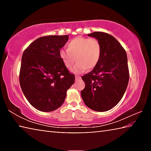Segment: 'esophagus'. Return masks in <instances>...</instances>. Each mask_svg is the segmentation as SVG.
I'll return each mask as SVG.
<instances>
[{"instance_id":"1","label":"esophagus","mask_w":151,"mask_h":151,"mask_svg":"<svg viewBox=\"0 0 151 151\" xmlns=\"http://www.w3.org/2000/svg\"><path fill=\"white\" fill-rule=\"evenodd\" d=\"M75 78H76V80H78V79L81 78V76H79L78 75H76L75 76Z\"/></svg>"}]
</instances>
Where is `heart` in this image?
<instances>
[{"mask_svg": "<svg viewBox=\"0 0 151 151\" xmlns=\"http://www.w3.org/2000/svg\"><path fill=\"white\" fill-rule=\"evenodd\" d=\"M59 55L66 68H72L73 73H80L86 68L92 69L98 64L101 56V45L95 38L76 37L68 43L67 48L61 49Z\"/></svg>", "mask_w": 151, "mask_h": 151, "instance_id": "1", "label": "heart"}]
</instances>
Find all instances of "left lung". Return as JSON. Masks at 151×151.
Returning a JSON list of instances; mask_svg holds the SVG:
<instances>
[{"label":"left lung","mask_w":151,"mask_h":151,"mask_svg":"<svg viewBox=\"0 0 151 151\" xmlns=\"http://www.w3.org/2000/svg\"><path fill=\"white\" fill-rule=\"evenodd\" d=\"M88 36L100 41L101 56L93 70L82 76L85 87L81 96L91 109L107 111L119 103L127 88V55L118 40L108 33L94 32Z\"/></svg>","instance_id":"8db88e82"}]
</instances>
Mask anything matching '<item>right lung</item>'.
<instances>
[{
  "label": "right lung",
  "mask_w": 151,
  "mask_h": 151,
  "mask_svg": "<svg viewBox=\"0 0 151 151\" xmlns=\"http://www.w3.org/2000/svg\"><path fill=\"white\" fill-rule=\"evenodd\" d=\"M68 40V35L40 37L22 55L20 87L29 103L40 111L59 108L66 91L75 83V75L67 70L59 55Z\"/></svg>",
  "instance_id": "add662e5"
}]
</instances>
